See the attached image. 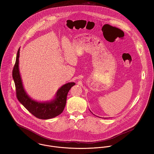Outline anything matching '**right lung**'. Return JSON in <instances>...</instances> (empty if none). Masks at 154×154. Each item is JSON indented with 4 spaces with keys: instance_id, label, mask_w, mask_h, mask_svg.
<instances>
[{
    "instance_id": "add662e5",
    "label": "right lung",
    "mask_w": 154,
    "mask_h": 154,
    "mask_svg": "<svg viewBox=\"0 0 154 154\" xmlns=\"http://www.w3.org/2000/svg\"><path fill=\"white\" fill-rule=\"evenodd\" d=\"M20 51L19 48L12 71V77L18 101L29 112L40 119H50L59 116L63 112L66 106L68 92L75 83L68 82L62 86L57 90L54 98L50 101L40 102L33 100L27 94L23 86L19 69Z\"/></svg>"
}]
</instances>
